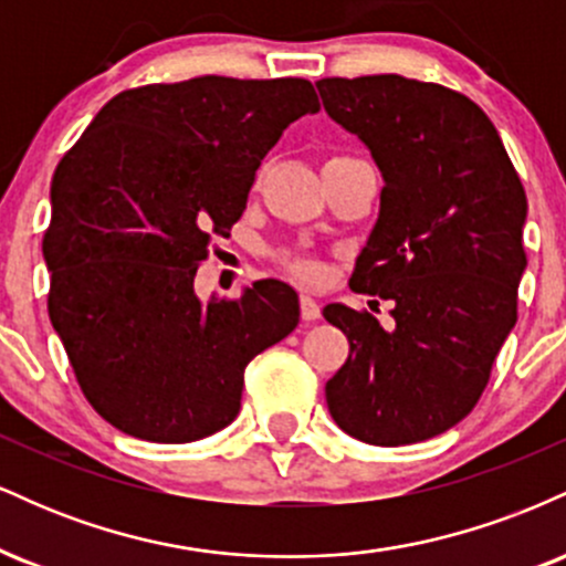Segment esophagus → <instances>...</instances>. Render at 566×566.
Wrapping results in <instances>:
<instances>
[{
	"instance_id": "1",
	"label": "esophagus",
	"mask_w": 566,
	"mask_h": 566,
	"mask_svg": "<svg viewBox=\"0 0 566 566\" xmlns=\"http://www.w3.org/2000/svg\"><path fill=\"white\" fill-rule=\"evenodd\" d=\"M301 316L305 322H316L322 316V305L316 297L311 295H301Z\"/></svg>"
}]
</instances>
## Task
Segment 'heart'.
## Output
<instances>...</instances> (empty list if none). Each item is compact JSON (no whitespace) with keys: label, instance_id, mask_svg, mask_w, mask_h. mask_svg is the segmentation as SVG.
Returning a JSON list of instances; mask_svg holds the SVG:
<instances>
[{"label":"heart","instance_id":"1","mask_svg":"<svg viewBox=\"0 0 566 566\" xmlns=\"http://www.w3.org/2000/svg\"><path fill=\"white\" fill-rule=\"evenodd\" d=\"M287 269L297 279H303V282H319V279H322V265L311 261V258L292 255V258H287Z\"/></svg>","mask_w":566,"mask_h":566}]
</instances>
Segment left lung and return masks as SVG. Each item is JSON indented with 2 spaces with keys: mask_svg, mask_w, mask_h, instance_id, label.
I'll return each instance as SVG.
<instances>
[{
  "mask_svg": "<svg viewBox=\"0 0 566 566\" xmlns=\"http://www.w3.org/2000/svg\"><path fill=\"white\" fill-rule=\"evenodd\" d=\"M316 90L386 184L348 284L394 303L391 329L324 305L350 346L324 386L327 407L348 437L415 444L471 412L516 324L527 193L490 116L454 90L399 74Z\"/></svg>",
  "mask_w": 566,
  "mask_h": 566,
  "instance_id": "left-lung-1",
  "label": "left lung"
}]
</instances>
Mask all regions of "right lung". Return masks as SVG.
I'll return each instance as SVG.
<instances>
[{"label":"right lung","mask_w":566,"mask_h":566,"mask_svg":"<svg viewBox=\"0 0 566 566\" xmlns=\"http://www.w3.org/2000/svg\"><path fill=\"white\" fill-rule=\"evenodd\" d=\"M319 112L308 80L197 76L125 90L61 159L42 255L82 394L135 439L186 444L239 415L244 367L301 319L276 279L199 301L212 237L242 218L282 133Z\"/></svg>","instance_id":"right-lung-1"}]
</instances>
